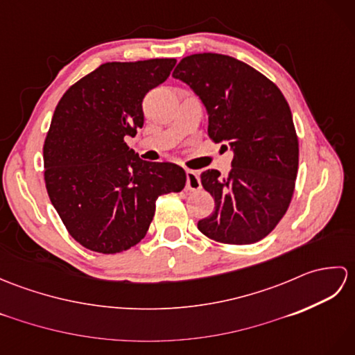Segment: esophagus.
Instances as JSON below:
<instances>
[{"mask_svg":"<svg viewBox=\"0 0 355 355\" xmlns=\"http://www.w3.org/2000/svg\"><path fill=\"white\" fill-rule=\"evenodd\" d=\"M186 189L187 191H198L201 189L200 173L195 171H186Z\"/></svg>","mask_w":355,"mask_h":355,"instance_id":"esophagus-1","label":"esophagus"}]
</instances>
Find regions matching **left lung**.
Masks as SVG:
<instances>
[{"label":"left lung","mask_w":355,"mask_h":355,"mask_svg":"<svg viewBox=\"0 0 355 355\" xmlns=\"http://www.w3.org/2000/svg\"><path fill=\"white\" fill-rule=\"evenodd\" d=\"M172 76L205 103L209 137L233 150L227 177L216 169L201 173L215 210L198 221V230L223 244L258 243L282 220L297 177L299 141L288 102L262 73L218 53L183 58Z\"/></svg>","instance_id":"8db88e82"}]
</instances>
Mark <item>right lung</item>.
Here are the masks:
<instances>
[{"mask_svg":"<svg viewBox=\"0 0 355 355\" xmlns=\"http://www.w3.org/2000/svg\"><path fill=\"white\" fill-rule=\"evenodd\" d=\"M175 62L102 64L58 103L44 141L45 187L67 230L88 250L112 254L139 244L157 198L183 191V168L141 160L125 143L143 126V97Z\"/></svg>","mask_w":355,"mask_h":355,"instance_id":"add662e5","label":"right lung"}]
</instances>
